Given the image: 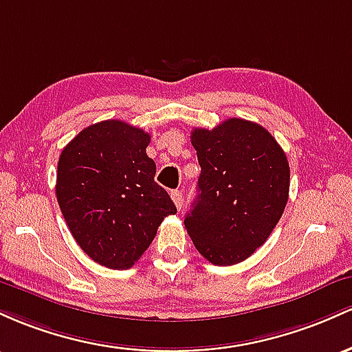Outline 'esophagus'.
<instances>
[{
	"label": "esophagus",
	"mask_w": 352,
	"mask_h": 352,
	"mask_svg": "<svg viewBox=\"0 0 352 352\" xmlns=\"http://www.w3.org/2000/svg\"><path fill=\"white\" fill-rule=\"evenodd\" d=\"M169 195H171L173 203H175L176 208L181 211V208H183V192H181L179 189H173V191L169 192Z\"/></svg>",
	"instance_id": "obj_1"
}]
</instances>
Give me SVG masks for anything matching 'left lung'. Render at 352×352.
I'll use <instances>...</instances> for the list:
<instances>
[{
	"label": "left lung",
	"instance_id": "left-lung-1",
	"mask_svg": "<svg viewBox=\"0 0 352 352\" xmlns=\"http://www.w3.org/2000/svg\"><path fill=\"white\" fill-rule=\"evenodd\" d=\"M201 175L184 226L196 250L218 266L238 264L263 246L289 196V163L263 126L229 118L191 133Z\"/></svg>",
	"mask_w": 352,
	"mask_h": 352
}]
</instances>
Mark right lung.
Instances as JSON below:
<instances>
[{"label":"right lung","mask_w":352,"mask_h":352,"mask_svg":"<svg viewBox=\"0 0 352 352\" xmlns=\"http://www.w3.org/2000/svg\"><path fill=\"white\" fill-rule=\"evenodd\" d=\"M151 136L120 120L91 124L61 151L56 197L71 234L93 261L131 267L176 206L155 181Z\"/></svg>","instance_id":"add662e5"}]
</instances>
